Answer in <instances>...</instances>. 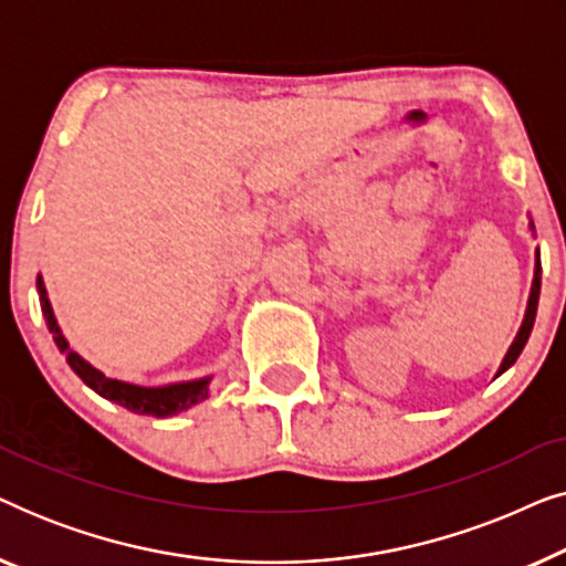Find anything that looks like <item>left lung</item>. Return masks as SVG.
<instances>
[{
    "instance_id": "left-lung-1",
    "label": "left lung",
    "mask_w": 566,
    "mask_h": 566,
    "mask_svg": "<svg viewBox=\"0 0 566 566\" xmlns=\"http://www.w3.org/2000/svg\"><path fill=\"white\" fill-rule=\"evenodd\" d=\"M533 227V223H531ZM538 293H541V252L536 250V270H533V285H531V296H528V308H525V316H523V324L521 329H517V335L513 339V345H510V350L505 355V360H502V366L497 370L500 374H505V370L513 366L517 360V355L523 353L525 343H528L531 337V329H533V322H536V308H538Z\"/></svg>"
}]
</instances>
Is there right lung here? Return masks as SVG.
Returning a JSON list of instances; mask_svg holds the SVG:
<instances>
[{
    "instance_id": "right-lung-1",
    "label": "right lung",
    "mask_w": 566,
    "mask_h": 566,
    "mask_svg": "<svg viewBox=\"0 0 566 566\" xmlns=\"http://www.w3.org/2000/svg\"><path fill=\"white\" fill-rule=\"evenodd\" d=\"M38 293H41V308L45 316V324H49L53 339H56L59 350L66 355V363L72 366L76 376L82 378L84 384L90 386L92 391H97L99 397L115 401V405L130 409L136 415H154V417H169L182 412V409H190L198 401L208 397V381L211 378H200V381H182V384H169V386H134L126 381H115V378H107L99 374L97 368H92L82 355H76L72 347H69L66 337L61 335L56 316H53V308L49 304V296H45L43 277L38 275Z\"/></svg>"
}]
</instances>
